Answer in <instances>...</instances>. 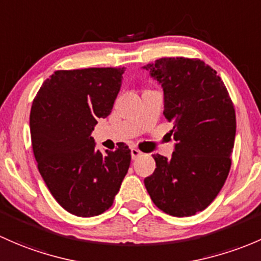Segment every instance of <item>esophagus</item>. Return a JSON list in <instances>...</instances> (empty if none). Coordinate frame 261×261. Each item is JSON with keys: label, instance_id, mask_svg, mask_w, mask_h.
<instances>
[{"label": "esophagus", "instance_id": "esophagus-1", "mask_svg": "<svg viewBox=\"0 0 261 261\" xmlns=\"http://www.w3.org/2000/svg\"><path fill=\"white\" fill-rule=\"evenodd\" d=\"M130 154H132V158H133V160H137V158L142 157V155H143V153H142L141 150L137 149V148H132L130 149Z\"/></svg>", "mask_w": 261, "mask_h": 261}]
</instances>
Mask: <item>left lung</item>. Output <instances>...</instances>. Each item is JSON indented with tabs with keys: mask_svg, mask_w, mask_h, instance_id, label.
Returning a JSON list of instances; mask_svg holds the SVG:
<instances>
[{
	"mask_svg": "<svg viewBox=\"0 0 261 261\" xmlns=\"http://www.w3.org/2000/svg\"><path fill=\"white\" fill-rule=\"evenodd\" d=\"M143 69L162 87L163 114L176 141L171 158L153 154L155 170L144 186L160 210L192 216L210 205L226 181L235 109L221 77L198 59L162 58Z\"/></svg>",
	"mask_w": 261,
	"mask_h": 261,
	"instance_id": "8db88e82",
	"label": "left lung"
}]
</instances>
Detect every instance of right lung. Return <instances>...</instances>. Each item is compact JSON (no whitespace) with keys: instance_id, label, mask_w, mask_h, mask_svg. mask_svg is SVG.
I'll return each instance as SVG.
<instances>
[{"instance_id":"1","label":"right lung","mask_w":261,"mask_h":261,"mask_svg":"<svg viewBox=\"0 0 261 261\" xmlns=\"http://www.w3.org/2000/svg\"><path fill=\"white\" fill-rule=\"evenodd\" d=\"M125 68L59 70L44 82L32 101V149L41 177L59 205L91 217L113 205L130 165V149L118 144L106 154L91 132L111 114Z\"/></svg>"}]
</instances>
